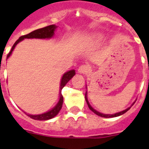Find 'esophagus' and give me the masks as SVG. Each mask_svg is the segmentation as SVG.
Returning a JSON list of instances; mask_svg holds the SVG:
<instances>
[{"instance_id": "esophagus-1", "label": "esophagus", "mask_w": 149, "mask_h": 149, "mask_svg": "<svg viewBox=\"0 0 149 149\" xmlns=\"http://www.w3.org/2000/svg\"><path fill=\"white\" fill-rule=\"evenodd\" d=\"M89 71V67L86 65H81L78 68V72L81 74H86Z\"/></svg>"}]
</instances>
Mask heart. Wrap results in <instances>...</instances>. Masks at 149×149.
Here are the masks:
<instances>
[{
	"label": "heart",
	"mask_w": 149,
	"mask_h": 149,
	"mask_svg": "<svg viewBox=\"0 0 149 149\" xmlns=\"http://www.w3.org/2000/svg\"><path fill=\"white\" fill-rule=\"evenodd\" d=\"M92 39H93V41H95V42H98V41H100L101 39V36H93V37H92Z\"/></svg>",
	"instance_id": "obj_1"
}]
</instances>
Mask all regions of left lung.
<instances>
[{"label":"left lung","instance_id":"obj_1","mask_svg":"<svg viewBox=\"0 0 149 149\" xmlns=\"http://www.w3.org/2000/svg\"><path fill=\"white\" fill-rule=\"evenodd\" d=\"M85 98H86V103H87L88 107H89V108L90 109V110H92V111H93V113H95L96 115H98V116H101V117H104V118H112V117H116V116H119L122 115V114H124V113H125L127 111V110H130V108H131V106H133V104H134L135 103V102H134V103L133 104L131 105V106L130 107L127 108V109H126V110H123V111H122V112H119V113H115V114H103V113H99V112L96 111V110H95V109H93V107H91V105L89 104V101H88L87 96H86V95H85Z\"/></svg>","mask_w":149,"mask_h":149}]
</instances>
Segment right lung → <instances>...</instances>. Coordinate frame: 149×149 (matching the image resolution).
<instances>
[{
	"mask_svg": "<svg viewBox=\"0 0 149 149\" xmlns=\"http://www.w3.org/2000/svg\"><path fill=\"white\" fill-rule=\"evenodd\" d=\"M56 26L54 24H52V25L47 26L45 27H43V28L37 29V30H33L30 33L27 34V35L22 36L21 37H19V39L16 41L15 42V44L13 45V47H12L11 51H10V53L7 54V58L10 57V56L11 55L12 52L13 51L15 47L16 46V45L18 42H20L21 41H22L24 39H50L54 36V34L55 29L56 28ZM75 74V71L74 70H71L68 71V72H65L64 74L63 75L61 79V83H60V93H61L63 88L65 86V84L70 81L72 77ZM63 97L61 93H60V100H59L58 103L56 104V106L54 107V108L51 109L49 111L46 112L45 113L39 114V115H30V114H27L29 117H30L31 119H36V120H48V119H52L54 116H56L58 113L60 112V110H61L62 106H63Z\"/></svg>",
	"mask_w": 149,
	"mask_h": 149,
	"instance_id": "right-lung-1",
	"label": "right lung"
}]
</instances>
